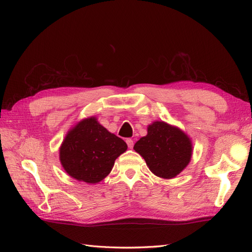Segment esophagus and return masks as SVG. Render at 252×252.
<instances>
[{
    "label": "esophagus",
    "mask_w": 252,
    "mask_h": 252,
    "mask_svg": "<svg viewBox=\"0 0 252 252\" xmlns=\"http://www.w3.org/2000/svg\"><path fill=\"white\" fill-rule=\"evenodd\" d=\"M126 143H127V145H128V147L130 148V149L133 147V141H132L131 139H127V140H126Z\"/></svg>",
    "instance_id": "obj_1"
}]
</instances>
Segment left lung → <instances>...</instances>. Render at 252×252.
<instances>
[{
	"label": "left lung",
	"instance_id": "1",
	"mask_svg": "<svg viewBox=\"0 0 252 252\" xmlns=\"http://www.w3.org/2000/svg\"><path fill=\"white\" fill-rule=\"evenodd\" d=\"M133 149L145 159L149 170L162 179H172L184 170L192 157V142L177 126L155 121L147 134L134 144Z\"/></svg>",
	"mask_w": 252,
	"mask_h": 252
}]
</instances>
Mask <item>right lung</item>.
<instances>
[{
	"label": "right lung",
	"instance_id": "obj_1",
	"mask_svg": "<svg viewBox=\"0 0 252 252\" xmlns=\"http://www.w3.org/2000/svg\"><path fill=\"white\" fill-rule=\"evenodd\" d=\"M127 144L102 126L95 117L83 119L68 130L60 147V162L68 175L96 184L110 173Z\"/></svg>",
	"mask_w": 252,
	"mask_h": 252
}]
</instances>
